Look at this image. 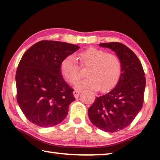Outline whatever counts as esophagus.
<instances>
[{
	"mask_svg": "<svg viewBox=\"0 0 160 160\" xmlns=\"http://www.w3.org/2000/svg\"><path fill=\"white\" fill-rule=\"evenodd\" d=\"M73 93V96H74V97L76 98H78V96H79L80 91H78V90H75Z\"/></svg>",
	"mask_w": 160,
	"mask_h": 160,
	"instance_id": "obj_1",
	"label": "esophagus"
}]
</instances>
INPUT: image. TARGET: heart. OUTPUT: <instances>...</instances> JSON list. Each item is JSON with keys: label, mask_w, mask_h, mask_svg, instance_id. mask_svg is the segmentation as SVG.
Here are the masks:
<instances>
[{"label": "heart", "mask_w": 160, "mask_h": 160, "mask_svg": "<svg viewBox=\"0 0 160 160\" xmlns=\"http://www.w3.org/2000/svg\"><path fill=\"white\" fill-rule=\"evenodd\" d=\"M78 58L81 67L89 68L87 73L89 78L79 81L76 84L79 89L107 91L111 89L120 77L122 61L116 54L91 47L80 52ZM60 72L64 79L70 84H75L80 79V67L74 56H68L62 61Z\"/></svg>", "instance_id": "obj_1"}]
</instances>
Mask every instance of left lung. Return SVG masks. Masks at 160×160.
<instances>
[{
  "label": "left lung",
  "instance_id": "8db88e82",
  "mask_svg": "<svg viewBox=\"0 0 160 160\" xmlns=\"http://www.w3.org/2000/svg\"><path fill=\"white\" fill-rule=\"evenodd\" d=\"M115 52L122 61V73L110 92L96 97L88 109L91 122L108 132L124 129L131 124L144 103L146 78L141 62L128 47L118 42L100 43Z\"/></svg>",
  "mask_w": 160,
  "mask_h": 160
}]
</instances>
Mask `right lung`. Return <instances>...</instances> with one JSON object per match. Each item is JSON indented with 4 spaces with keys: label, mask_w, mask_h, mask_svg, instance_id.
Listing matches in <instances>:
<instances>
[{
    "label": "right lung",
    "mask_w": 160,
    "mask_h": 160,
    "mask_svg": "<svg viewBox=\"0 0 160 160\" xmlns=\"http://www.w3.org/2000/svg\"><path fill=\"white\" fill-rule=\"evenodd\" d=\"M79 48L67 42L41 40L23 54L16 73V99L32 123L51 127L67 117L76 98L62 76L60 64Z\"/></svg>",
    "instance_id": "1"
}]
</instances>
